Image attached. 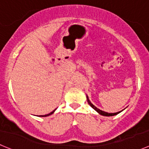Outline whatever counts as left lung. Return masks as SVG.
Masks as SVG:
<instances>
[{"label": "left lung", "mask_w": 149, "mask_h": 149, "mask_svg": "<svg viewBox=\"0 0 149 149\" xmlns=\"http://www.w3.org/2000/svg\"><path fill=\"white\" fill-rule=\"evenodd\" d=\"M87 100H88V104H89L90 105H91V106L92 107V108H93V109L95 110V111H97L98 113H100V114L102 115V116H114V115L118 114V113H120V112H121V111H119V112H116V113H107V112H104V111H101V110H100V109H99V108H96V106H94V105H93V104H92V103H91V102H90V100H89V99H88V96H87Z\"/></svg>", "instance_id": "left-lung-1"}]
</instances>
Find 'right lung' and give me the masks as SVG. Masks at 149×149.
Returning a JSON list of instances; mask_svg holds the SVG:
<instances>
[{"label": "right lung", "instance_id": "right-lung-1", "mask_svg": "<svg viewBox=\"0 0 149 149\" xmlns=\"http://www.w3.org/2000/svg\"><path fill=\"white\" fill-rule=\"evenodd\" d=\"M54 111H55V110L53 111H52L51 113H49V114H46V115H41V116H49V115H51L52 113H54Z\"/></svg>", "mask_w": 149, "mask_h": 149}]
</instances>
